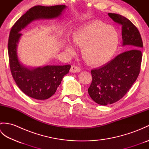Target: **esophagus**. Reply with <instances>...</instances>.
I'll return each instance as SVG.
<instances>
[{
    "label": "esophagus",
    "mask_w": 149,
    "mask_h": 149,
    "mask_svg": "<svg viewBox=\"0 0 149 149\" xmlns=\"http://www.w3.org/2000/svg\"><path fill=\"white\" fill-rule=\"evenodd\" d=\"M81 71V69L77 66H72L70 68V72L72 73H76L79 72Z\"/></svg>",
    "instance_id": "1"
}]
</instances>
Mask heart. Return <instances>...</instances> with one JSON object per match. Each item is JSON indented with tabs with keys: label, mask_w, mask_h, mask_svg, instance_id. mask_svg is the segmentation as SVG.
Instances as JSON below:
<instances>
[{
	"label": "heart",
	"mask_w": 149,
	"mask_h": 149,
	"mask_svg": "<svg viewBox=\"0 0 149 149\" xmlns=\"http://www.w3.org/2000/svg\"><path fill=\"white\" fill-rule=\"evenodd\" d=\"M75 45L81 46L84 60L92 65H101L109 61L118 47V32L112 26L99 21H92L79 28L72 35ZM65 49L73 52V47L67 44Z\"/></svg>",
	"instance_id": "heart-1"
}]
</instances>
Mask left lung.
<instances>
[{
	"label": "left lung",
	"mask_w": 149,
	"mask_h": 149,
	"mask_svg": "<svg viewBox=\"0 0 149 149\" xmlns=\"http://www.w3.org/2000/svg\"><path fill=\"white\" fill-rule=\"evenodd\" d=\"M108 15L122 26V46L126 51L91 71L92 82L88 93L93 100L102 106L117 102L131 88L140 74L143 48L140 32L130 20L118 14Z\"/></svg>",
	"instance_id": "left-lung-1"
}]
</instances>
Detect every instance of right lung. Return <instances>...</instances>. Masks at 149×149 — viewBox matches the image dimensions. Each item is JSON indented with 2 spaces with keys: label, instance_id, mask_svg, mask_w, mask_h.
<instances>
[{
  "label": "right lung",
  "instance_id": "obj_1",
  "mask_svg": "<svg viewBox=\"0 0 149 149\" xmlns=\"http://www.w3.org/2000/svg\"><path fill=\"white\" fill-rule=\"evenodd\" d=\"M66 8L65 5L34 6L22 15L11 28L8 48L13 77L22 92L33 99L45 100L52 96L71 66L47 65L37 68L24 66L19 60L17 53L18 44L22 36L20 33L33 21L59 18Z\"/></svg>",
  "mask_w": 149,
  "mask_h": 149
}]
</instances>
